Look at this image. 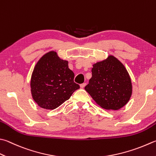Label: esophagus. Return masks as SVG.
<instances>
[{"label":"esophagus","mask_w":156,"mask_h":156,"mask_svg":"<svg viewBox=\"0 0 156 156\" xmlns=\"http://www.w3.org/2000/svg\"><path fill=\"white\" fill-rule=\"evenodd\" d=\"M86 86V83H82V84L80 85V87H81V88H83Z\"/></svg>","instance_id":"34e87169"}]
</instances>
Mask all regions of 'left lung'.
<instances>
[{
	"label": "left lung",
	"mask_w": 156,
	"mask_h": 156,
	"mask_svg": "<svg viewBox=\"0 0 156 156\" xmlns=\"http://www.w3.org/2000/svg\"><path fill=\"white\" fill-rule=\"evenodd\" d=\"M92 77L85 90L100 107L119 110L128 103L133 93L130 75L121 62L112 55L93 64Z\"/></svg>",
	"instance_id": "1"
}]
</instances>
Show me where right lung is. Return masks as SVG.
<instances>
[{
	"mask_svg": "<svg viewBox=\"0 0 156 156\" xmlns=\"http://www.w3.org/2000/svg\"><path fill=\"white\" fill-rule=\"evenodd\" d=\"M68 64L54 51L46 53L37 62L32 73L30 91L40 107L55 109L80 87L73 81L74 73Z\"/></svg>",
	"mask_w": 156,
	"mask_h": 156,
	"instance_id": "obj_1",
	"label": "right lung"
}]
</instances>
